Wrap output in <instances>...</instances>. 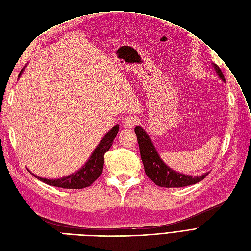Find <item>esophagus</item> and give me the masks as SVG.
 Instances as JSON below:
<instances>
[{
	"mask_svg": "<svg viewBox=\"0 0 251 251\" xmlns=\"http://www.w3.org/2000/svg\"><path fill=\"white\" fill-rule=\"evenodd\" d=\"M124 126H126V127H133L136 124H137V122H138V119H137V117L136 116H126V117H125L124 118Z\"/></svg>",
	"mask_w": 251,
	"mask_h": 251,
	"instance_id": "esophagus-1",
	"label": "esophagus"
}]
</instances>
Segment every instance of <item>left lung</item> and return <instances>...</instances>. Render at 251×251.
<instances>
[{
	"mask_svg": "<svg viewBox=\"0 0 251 251\" xmlns=\"http://www.w3.org/2000/svg\"><path fill=\"white\" fill-rule=\"evenodd\" d=\"M213 65L216 73L218 74V76L223 82H226L220 68L216 64ZM135 133L137 136L138 144H139L141 160L145 174L157 186L165 188L186 187L198 183V181L202 180L209 175V172H205V174L201 176H191L188 175H181L179 172L172 170L160 158L148 133L139 126L135 127Z\"/></svg>",
	"mask_w": 251,
	"mask_h": 251,
	"instance_id": "left-lung-1",
	"label": "left lung"
}]
</instances>
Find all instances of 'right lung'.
I'll use <instances>...</instances> for the list:
<instances>
[{"label": "right lung", "mask_w": 251, "mask_h": 251, "mask_svg": "<svg viewBox=\"0 0 251 251\" xmlns=\"http://www.w3.org/2000/svg\"><path fill=\"white\" fill-rule=\"evenodd\" d=\"M25 68H23L21 71L19 77L21 76ZM118 129L119 125H116L103 136L101 141L99 143L96 150L93 151L88 161L85 163V165L81 169L75 171V174L61 178L54 179L43 178L33 174L32 175L39 180L43 181V183L54 187H59L63 189H83L86 187H89L92 183H94V180L99 178V176L101 175L103 167V154L109 151L111 145L113 144V141L118 133Z\"/></svg>", "instance_id": "1"}]
</instances>
